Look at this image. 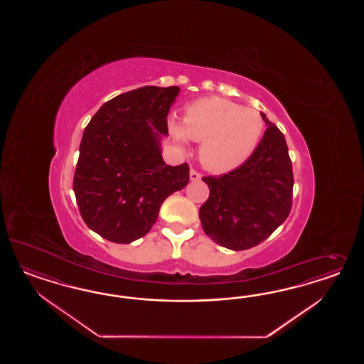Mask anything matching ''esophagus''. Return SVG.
Listing matches in <instances>:
<instances>
[{"mask_svg": "<svg viewBox=\"0 0 364 364\" xmlns=\"http://www.w3.org/2000/svg\"><path fill=\"white\" fill-rule=\"evenodd\" d=\"M189 177H191V180H192V181H198V180L201 178V175L198 173L196 169H191V172H189Z\"/></svg>", "mask_w": 364, "mask_h": 364, "instance_id": "34e87169", "label": "esophagus"}]
</instances>
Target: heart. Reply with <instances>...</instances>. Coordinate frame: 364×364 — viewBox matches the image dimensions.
I'll list each match as a JSON object with an SVG mask.
<instances>
[{
  "label": "heart",
  "mask_w": 364,
  "mask_h": 364,
  "mask_svg": "<svg viewBox=\"0 0 364 364\" xmlns=\"http://www.w3.org/2000/svg\"><path fill=\"white\" fill-rule=\"evenodd\" d=\"M264 125L260 112L219 97L189 104L183 125L168 120L169 132L181 145L187 137L201 143V163L213 172H228L245 163L260 143Z\"/></svg>",
  "instance_id": "heart-1"
}]
</instances>
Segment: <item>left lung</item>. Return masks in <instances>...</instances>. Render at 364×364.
I'll use <instances>...</instances> for the list:
<instances>
[{
    "instance_id": "obj_1",
    "label": "left lung",
    "mask_w": 364,
    "mask_h": 364,
    "mask_svg": "<svg viewBox=\"0 0 364 364\" xmlns=\"http://www.w3.org/2000/svg\"><path fill=\"white\" fill-rule=\"evenodd\" d=\"M268 125L254 154L220 176H204L210 198L198 216L210 239L233 251L264 242L292 208L294 172L284 134L262 113Z\"/></svg>"
}]
</instances>
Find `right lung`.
<instances>
[{"mask_svg": "<svg viewBox=\"0 0 364 364\" xmlns=\"http://www.w3.org/2000/svg\"><path fill=\"white\" fill-rule=\"evenodd\" d=\"M178 87H143L107 101L90 119L73 177L78 210L92 231L128 244L146 235L169 195L189 183V166H166L160 133Z\"/></svg>", "mask_w": 364, "mask_h": 364, "instance_id": "obj_1", "label": "right lung"}]
</instances>
